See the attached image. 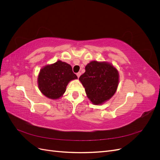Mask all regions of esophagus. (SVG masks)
Wrapping results in <instances>:
<instances>
[{"label": "esophagus", "instance_id": "1", "mask_svg": "<svg viewBox=\"0 0 160 160\" xmlns=\"http://www.w3.org/2000/svg\"><path fill=\"white\" fill-rule=\"evenodd\" d=\"M80 75H81V72H77V77H78V78L80 77Z\"/></svg>", "mask_w": 160, "mask_h": 160}]
</instances>
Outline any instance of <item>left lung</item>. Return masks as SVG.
<instances>
[{
    "instance_id": "1",
    "label": "left lung",
    "mask_w": 160,
    "mask_h": 160,
    "mask_svg": "<svg viewBox=\"0 0 160 160\" xmlns=\"http://www.w3.org/2000/svg\"><path fill=\"white\" fill-rule=\"evenodd\" d=\"M88 98L95 105L109 99L117 90L118 71L108 62L91 61L85 67V72L79 77Z\"/></svg>"
}]
</instances>
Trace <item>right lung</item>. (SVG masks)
Masks as SVG:
<instances>
[{
    "label": "right lung",
    "mask_w": 160,
    "mask_h": 160,
    "mask_svg": "<svg viewBox=\"0 0 160 160\" xmlns=\"http://www.w3.org/2000/svg\"><path fill=\"white\" fill-rule=\"evenodd\" d=\"M75 79L77 77L72 72L71 66L58 61L41 70L38 77V88L48 98L59 99L65 92L69 82Z\"/></svg>",
    "instance_id": "right-lung-1"
}]
</instances>
